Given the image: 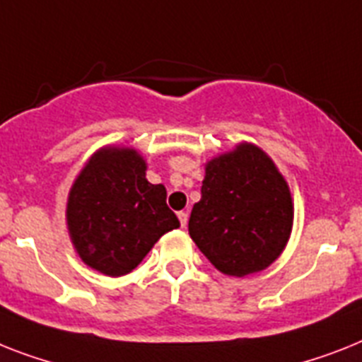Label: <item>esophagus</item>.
<instances>
[{
    "mask_svg": "<svg viewBox=\"0 0 362 362\" xmlns=\"http://www.w3.org/2000/svg\"><path fill=\"white\" fill-rule=\"evenodd\" d=\"M177 218H179V222H181V228H187L188 214L185 213V211H181V213H177Z\"/></svg>",
    "mask_w": 362,
    "mask_h": 362,
    "instance_id": "1",
    "label": "esophagus"
}]
</instances>
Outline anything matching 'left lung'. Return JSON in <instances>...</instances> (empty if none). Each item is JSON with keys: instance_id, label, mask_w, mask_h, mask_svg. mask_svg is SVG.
I'll return each mask as SVG.
<instances>
[{"instance_id": "left-lung-1", "label": "left lung", "mask_w": 362, "mask_h": 362, "mask_svg": "<svg viewBox=\"0 0 362 362\" xmlns=\"http://www.w3.org/2000/svg\"><path fill=\"white\" fill-rule=\"evenodd\" d=\"M291 229V192L262 149L242 144L207 164L188 233L218 270L237 277L264 270Z\"/></svg>"}]
</instances>
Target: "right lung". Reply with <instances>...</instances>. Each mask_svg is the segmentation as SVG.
I'll return each mask as SVG.
<instances>
[{
    "instance_id": "obj_1",
    "label": "right lung",
    "mask_w": 362,
    "mask_h": 362,
    "mask_svg": "<svg viewBox=\"0 0 362 362\" xmlns=\"http://www.w3.org/2000/svg\"><path fill=\"white\" fill-rule=\"evenodd\" d=\"M68 228L81 259L105 276H124L164 233L179 228L166 188L146 179L134 149L107 148L88 160L70 190Z\"/></svg>"
}]
</instances>
